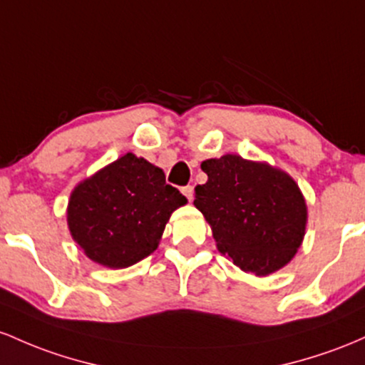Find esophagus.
Instances as JSON below:
<instances>
[{"instance_id":"34e87169","label":"esophagus","mask_w":365,"mask_h":365,"mask_svg":"<svg viewBox=\"0 0 365 365\" xmlns=\"http://www.w3.org/2000/svg\"><path fill=\"white\" fill-rule=\"evenodd\" d=\"M182 195L186 196V198L191 202V200H193V186H184L182 187Z\"/></svg>"}]
</instances>
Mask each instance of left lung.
<instances>
[{
  "instance_id": "obj_1",
  "label": "left lung",
  "mask_w": 365,
  "mask_h": 365,
  "mask_svg": "<svg viewBox=\"0 0 365 365\" xmlns=\"http://www.w3.org/2000/svg\"><path fill=\"white\" fill-rule=\"evenodd\" d=\"M202 170L208 181L195 187V207L212 226L219 252L257 276L284 267L305 235L307 205L297 182L237 155L205 160Z\"/></svg>"
}]
</instances>
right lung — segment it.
<instances>
[{
	"mask_svg": "<svg viewBox=\"0 0 365 365\" xmlns=\"http://www.w3.org/2000/svg\"><path fill=\"white\" fill-rule=\"evenodd\" d=\"M184 203L162 169L128 153L72 191L68 229L91 260L129 267L157 250L170 214Z\"/></svg>",
	"mask_w": 365,
	"mask_h": 365,
	"instance_id": "obj_1",
	"label": "right lung"
}]
</instances>
